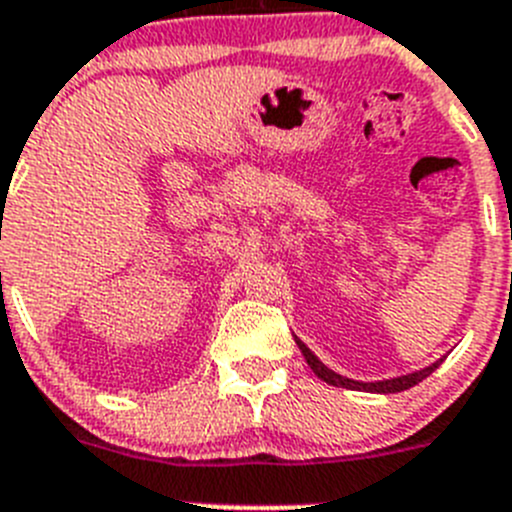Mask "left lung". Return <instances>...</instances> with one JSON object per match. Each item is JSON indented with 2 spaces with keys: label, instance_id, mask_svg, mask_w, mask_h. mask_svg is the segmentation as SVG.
I'll return each mask as SVG.
<instances>
[{
  "label": "left lung",
  "instance_id": "8db88e82",
  "mask_svg": "<svg viewBox=\"0 0 512 512\" xmlns=\"http://www.w3.org/2000/svg\"><path fill=\"white\" fill-rule=\"evenodd\" d=\"M297 346H300L302 356H305L307 366H310L312 372L318 374L323 382L333 384V387H346V390H366V392H382V395H390V392H402V390H410V387H415L418 382H423L428 374H433V369L438 366L431 364V366H425V369H420V372H413V374H405V377H397V379H384V382H354V379H346L341 377V374L336 372H330L328 366L323 364V361H318V356L312 354L310 348L305 346L302 341H297Z\"/></svg>",
  "mask_w": 512,
  "mask_h": 512
}]
</instances>
